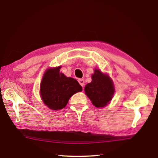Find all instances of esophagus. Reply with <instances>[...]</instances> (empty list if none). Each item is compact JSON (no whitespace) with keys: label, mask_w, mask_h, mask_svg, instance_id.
<instances>
[{"label":"esophagus","mask_w":158,"mask_h":158,"mask_svg":"<svg viewBox=\"0 0 158 158\" xmlns=\"http://www.w3.org/2000/svg\"><path fill=\"white\" fill-rule=\"evenodd\" d=\"M78 81H79V84L81 85L82 87H83V86H84V84H85V81H84V79H79V80H78Z\"/></svg>","instance_id":"34e87169"}]
</instances>
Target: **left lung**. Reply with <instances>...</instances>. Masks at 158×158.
<instances>
[{"mask_svg":"<svg viewBox=\"0 0 158 158\" xmlns=\"http://www.w3.org/2000/svg\"><path fill=\"white\" fill-rule=\"evenodd\" d=\"M84 91L96 107H103L112 100L115 89L112 79L95 69L92 75V82L86 84Z\"/></svg>","mask_w":158,"mask_h":158,"instance_id":"obj_1","label":"left lung"}]
</instances>
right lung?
Here are the masks:
<instances>
[{"instance_id": "obj_1", "label": "right lung", "mask_w": 158, "mask_h": 158, "mask_svg": "<svg viewBox=\"0 0 158 158\" xmlns=\"http://www.w3.org/2000/svg\"><path fill=\"white\" fill-rule=\"evenodd\" d=\"M61 66L46 70L40 83V96L44 103L52 110L63 109L72 96L82 90L76 79L60 72Z\"/></svg>"}]
</instances>
